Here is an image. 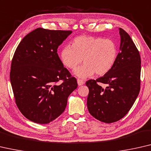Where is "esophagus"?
<instances>
[{
	"mask_svg": "<svg viewBox=\"0 0 151 151\" xmlns=\"http://www.w3.org/2000/svg\"><path fill=\"white\" fill-rule=\"evenodd\" d=\"M77 83H78V86H81V85H83L84 84V81L81 79H77Z\"/></svg>",
	"mask_w": 151,
	"mask_h": 151,
	"instance_id": "34e87169",
	"label": "esophagus"
}]
</instances>
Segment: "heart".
Returning a JSON list of instances; mask_svg holds the SVG:
<instances>
[{
	"label": "heart",
	"mask_w": 151,
	"mask_h": 151,
	"mask_svg": "<svg viewBox=\"0 0 151 151\" xmlns=\"http://www.w3.org/2000/svg\"><path fill=\"white\" fill-rule=\"evenodd\" d=\"M118 55L117 46L111 39L91 36L76 37L72 45L62 49L60 54L63 64L71 70L76 68L82 62L85 64L75 71L78 77L85 78L94 73L104 75L113 68Z\"/></svg>",
	"instance_id": "1"
}]
</instances>
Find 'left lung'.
<instances>
[{
	"label": "left lung",
	"instance_id": "1",
	"mask_svg": "<svg viewBox=\"0 0 151 151\" xmlns=\"http://www.w3.org/2000/svg\"><path fill=\"white\" fill-rule=\"evenodd\" d=\"M120 52L109 73L95 80H89L87 105L89 113L106 123L122 119L131 109L140 89L141 59L130 36L119 28ZM98 82L106 84L103 88Z\"/></svg>",
	"mask_w": 151,
	"mask_h": 151
}]
</instances>
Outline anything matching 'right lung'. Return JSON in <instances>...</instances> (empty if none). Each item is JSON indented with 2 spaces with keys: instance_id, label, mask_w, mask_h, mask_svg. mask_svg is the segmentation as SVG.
I'll return each mask as SVG.
<instances>
[{
  "instance_id": "right-lung-1",
  "label": "right lung",
  "mask_w": 151,
  "mask_h": 151,
  "mask_svg": "<svg viewBox=\"0 0 151 151\" xmlns=\"http://www.w3.org/2000/svg\"><path fill=\"white\" fill-rule=\"evenodd\" d=\"M72 32L37 28L24 37L15 51L11 87L18 109L31 121L47 124L55 120L64 111L68 96L78 86L57 53Z\"/></svg>"
}]
</instances>
